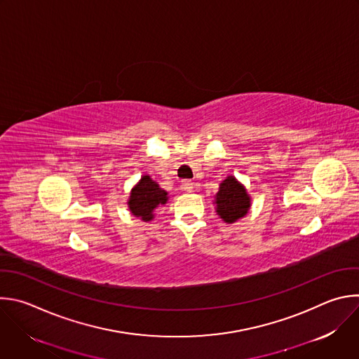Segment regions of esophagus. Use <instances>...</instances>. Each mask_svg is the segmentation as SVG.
I'll return each instance as SVG.
<instances>
[{"label": "esophagus", "instance_id": "esophagus-1", "mask_svg": "<svg viewBox=\"0 0 359 359\" xmlns=\"http://www.w3.org/2000/svg\"><path fill=\"white\" fill-rule=\"evenodd\" d=\"M182 189H183L184 191H193L194 184H193L191 180H183V182H182Z\"/></svg>", "mask_w": 359, "mask_h": 359}]
</instances>
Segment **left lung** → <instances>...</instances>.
I'll return each instance as SVG.
<instances>
[{
  "mask_svg": "<svg viewBox=\"0 0 359 359\" xmlns=\"http://www.w3.org/2000/svg\"><path fill=\"white\" fill-rule=\"evenodd\" d=\"M215 211L222 221L232 224L247 215L251 207V197L247 189L233 176H228L219 184L215 194Z\"/></svg>",
  "mask_w": 359,
  "mask_h": 359,
  "instance_id": "left-lung-1",
  "label": "left lung"
}]
</instances>
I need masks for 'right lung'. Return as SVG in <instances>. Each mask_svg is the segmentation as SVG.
<instances>
[{
    "label": "right lung",
    "mask_w": 359,
    "mask_h": 359,
    "mask_svg": "<svg viewBox=\"0 0 359 359\" xmlns=\"http://www.w3.org/2000/svg\"><path fill=\"white\" fill-rule=\"evenodd\" d=\"M168 198V191L161 189L151 176L145 175L131 190L128 207L135 217L142 221H151L155 217V210L161 204H166Z\"/></svg>",
    "instance_id": "right-lung-1"
}]
</instances>
